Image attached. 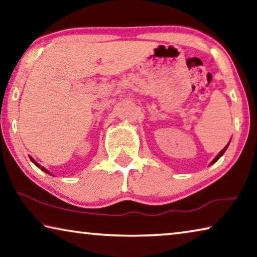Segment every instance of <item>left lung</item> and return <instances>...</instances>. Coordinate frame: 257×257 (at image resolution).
I'll return each instance as SVG.
<instances>
[{
    "instance_id": "1",
    "label": "left lung",
    "mask_w": 257,
    "mask_h": 257,
    "mask_svg": "<svg viewBox=\"0 0 257 257\" xmlns=\"http://www.w3.org/2000/svg\"><path fill=\"white\" fill-rule=\"evenodd\" d=\"M230 141H231V140H230ZM229 144H230V142H229V143H227V145L225 146V148H224V149H223V150L221 151V152H219V153L217 154V156H216V157H215V159H214V160L210 162V165H213V164H215V162H216V161L218 160V159H219V158H221V157L223 156V154H224V152H225V151H226V149H227V146H229ZM210 165H209V166H210Z\"/></svg>"
}]
</instances>
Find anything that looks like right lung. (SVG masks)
Segmentation results:
<instances>
[{"instance_id": "1", "label": "right lung", "mask_w": 257, "mask_h": 257, "mask_svg": "<svg viewBox=\"0 0 257 257\" xmlns=\"http://www.w3.org/2000/svg\"><path fill=\"white\" fill-rule=\"evenodd\" d=\"M30 159H31V161H32V162H33V164H34V165H35L36 167H38V168H40L41 170H43V172H44V173H47V174H49V175H51L50 173H49V172H48V170H47L46 168H44V167H42V166H41V165H39V164H38V162H36V161L34 160V159H33V158H32V157H30ZM51 176H52V175H51Z\"/></svg>"}]
</instances>
